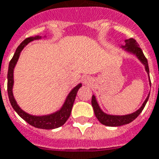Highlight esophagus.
<instances>
[{"label": "esophagus", "mask_w": 159, "mask_h": 159, "mask_svg": "<svg viewBox=\"0 0 159 159\" xmlns=\"http://www.w3.org/2000/svg\"><path fill=\"white\" fill-rule=\"evenodd\" d=\"M92 82H93V80H92L91 77H85V78L83 79V84H85V85L90 86L91 85Z\"/></svg>", "instance_id": "esophagus-1"}]
</instances>
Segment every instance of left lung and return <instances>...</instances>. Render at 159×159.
<instances>
[{"mask_svg":"<svg viewBox=\"0 0 159 159\" xmlns=\"http://www.w3.org/2000/svg\"><path fill=\"white\" fill-rule=\"evenodd\" d=\"M120 48L124 49L125 52L136 56V58L138 59L140 62L144 66L145 70L147 71L148 76L149 84L151 86V80H150V76H149V67L148 60L144 56V54L142 52V49L139 47V44L137 43V42L134 39H128L125 40V45H121ZM149 95H150V93L148 95L145 101L142 104V106L140 107L136 111L131 113V114L124 115V116L109 115V114H106V113L103 112V110L101 109L98 103L95 95H93V97H92V106L93 108L95 116L97 117L98 121L100 122L101 124L107 125V126H120V125L129 124L131 121H133L134 120L139 116L142 110H143V109H144L148 100Z\"/></svg>","mask_w":159,"mask_h":159,"instance_id":"left-lung-1","label":"left lung"}]
</instances>
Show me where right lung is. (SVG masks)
Returning a JSON list of instances; mask_svg holds the SVG:
<instances>
[{
  "mask_svg": "<svg viewBox=\"0 0 159 159\" xmlns=\"http://www.w3.org/2000/svg\"><path fill=\"white\" fill-rule=\"evenodd\" d=\"M42 38H46V36H44V37L35 36V37L27 38L26 39H24L22 43H20L19 46L17 48L16 52L14 54L12 59L11 60L9 66H8L7 93L11 106L21 118L23 119L29 125H31L36 128L51 130V129H56V128H58L63 125L66 123V121L67 120L68 118L70 117L74 101L76 98V93L82 87V83H78L76 87H74L73 89L70 90V93H68L67 97L66 98V100H65L64 103L62 104V106L56 112L51 113L49 115H45V116H34V115H30L29 113L25 112L24 110L20 108L19 105L17 104V101L15 99V98H14L13 91H12L14 85V68L17 65L20 54L22 52V50L24 49V47L32 41L39 40V39H41Z\"/></svg>",
  "mask_w": 159,
  "mask_h": 159,
  "instance_id": "1",
  "label": "right lung"
}]
</instances>
